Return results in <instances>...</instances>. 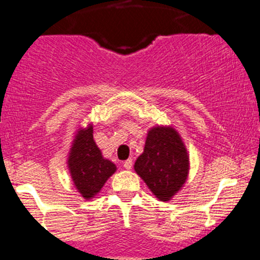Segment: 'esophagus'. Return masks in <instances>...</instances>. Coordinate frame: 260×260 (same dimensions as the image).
Instances as JSON below:
<instances>
[{
  "mask_svg": "<svg viewBox=\"0 0 260 260\" xmlns=\"http://www.w3.org/2000/svg\"><path fill=\"white\" fill-rule=\"evenodd\" d=\"M132 166H133V162L131 158H128L127 161H124V164H123V167H124L125 170H131L132 169Z\"/></svg>",
  "mask_w": 260,
  "mask_h": 260,
  "instance_id": "esophagus-1",
  "label": "esophagus"
}]
</instances>
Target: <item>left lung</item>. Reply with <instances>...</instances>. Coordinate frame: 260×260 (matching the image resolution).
Masks as SVG:
<instances>
[{
    "mask_svg": "<svg viewBox=\"0 0 260 260\" xmlns=\"http://www.w3.org/2000/svg\"><path fill=\"white\" fill-rule=\"evenodd\" d=\"M188 154L177 131L172 127L151 128L143 153L135 171L161 201H169L183 186L188 175Z\"/></svg>",
    "mask_w": 260,
    "mask_h": 260,
    "instance_id": "left-lung-1",
    "label": "left lung"
}]
</instances>
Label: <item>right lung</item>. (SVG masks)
<instances>
[{
    "label": "right lung",
    "mask_w": 260,
    "mask_h": 260,
    "mask_svg": "<svg viewBox=\"0 0 260 260\" xmlns=\"http://www.w3.org/2000/svg\"><path fill=\"white\" fill-rule=\"evenodd\" d=\"M68 169L78 192L85 200L93 199L117 171L115 165L104 158L94 142L93 125L78 129L68 157Z\"/></svg>",
    "instance_id": "obj_1"
}]
</instances>
